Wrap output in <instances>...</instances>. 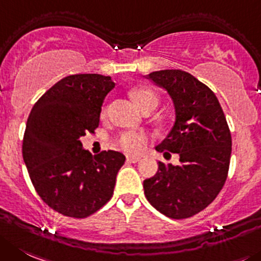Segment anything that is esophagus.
<instances>
[{
	"mask_svg": "<svg viewBox=\"0 0 261 261\" xmlns=\"http://www.w3.org/2000/svg\"><path fill=\"white\" fill-rule=\"evenodd\" d=\"M126 160H127V162H130V164H136V162L140 161V157H139V155H127Z\"/></svg>",
	"mask_w": 261,
	"mask_h": 261,
	"instance_id": "1",
	"label": "esophagus"
}]
</instances>
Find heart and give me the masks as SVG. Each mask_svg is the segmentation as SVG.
Masks as SVG:
<instances>
[{
	"instance_id": "b5f03b06",
	"label": "heart",
	"mask_w": 261,
	"mask_h": 261,
	"mask_svg": "<svg viewBox=\"0 0 261 261\" xmlns=\"http://www.w3.org/2000/svg\"><path fill=\"white\" fill-rule=\"evenodd\" d=\"M131 97L136 104L144 112H152L157 108L160 103V97L147 86H138L131 90ZM148 143V136L143 133H135V131H126L117 138V145L119 149L128 154H138L144 149L145 144Z\"/></svg>"
}]
</instances>
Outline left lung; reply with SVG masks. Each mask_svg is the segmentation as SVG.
Listing matches in <instances>:
<instances>
[{"instance_id":"obj_1","label":"left lung","mask_w":261,"mask_h":261,"mask_svg":"<svg viewBox=\"0 0 261 261\" xmlns=\"http://www.w3.org/2000/svg\"><path fill=\"white\" fill-rule=\"evenodd\" d=\"M148 79L166 90L176 121L155 149L177 153L181 164L158 162V171L144 180L148 202L171 219H187L218 197L229 171L232 136L218 97L204 84L180 69L153 72Z\"/></svg>"}]
</instances>
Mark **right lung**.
<instances>
[{
	"mask_svg": "<svg viewBox=\"0 0 261 261\" xmlns=\"http://www.w3.org/2000/svg\"><path fill=\"white\" fill-rule=\"evenodd\" d=\"M113 87L108 75H68L29 113L23 138L29 177L41 199L64 216L87 218L113 196L125 155L116 150L91 155L80 140L95 133L104 97Z\"/></svg>",
	"mask_w": 261,
	"mask_h": 261,
	"instance_id": "obj_1",
	"label": "right lung"
}]
</instances>
